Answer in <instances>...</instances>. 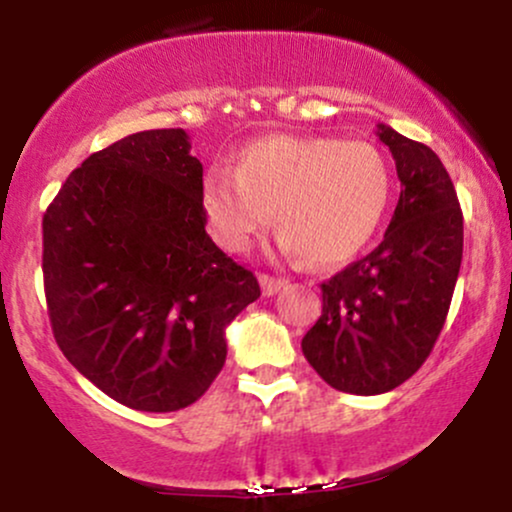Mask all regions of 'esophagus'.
Masks as SVG:
<instances>
[{
    "instance_id": "34e87169",
    "label": "esophagus",
    "mask_w": 512,
    "mask_h": 512,
    "mask_svg": "<svg viewBox=\"0 0 512 512\" xmlns=\"http://www.w3.org/2000/svg\"><path fill=\"white\" fill-rule=\"evenodd\" d=\"M286 284H289V281H286V279H276V276L260 274V286H262L264 296H274V293H279Z\"/></svg>"
}]
</instances>
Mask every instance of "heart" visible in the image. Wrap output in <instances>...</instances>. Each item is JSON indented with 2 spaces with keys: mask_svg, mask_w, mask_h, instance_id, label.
<instances>
[{
  "mask_svg": "<svg viewBox=\"0 0 512 512\" xmlns=\"http://www.w3.org/2000/svg\"><path fill=\"white\" fill-rule=\"evenodd\" d=\"M390 185V166L373 144L272 134L240 151L236 173H207L202 207L226 252H248L274 214L281 250L337 267L375 236Z\"/></svg>",
  "mask_w": 512,
  "mask_h": 512,
  "instance_id": "1",
  "label": "heart"
}]
</instances>
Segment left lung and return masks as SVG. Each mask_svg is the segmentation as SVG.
Listing matches in <instances>:
<instances>
[{
	"label": "left lung",
	"mask_w": 512,
	"mask_h": 512,
	"mask_svg": "<svg viewBox=\"0 0 512 512\" xmlns=\"http://www.w3.org/2000/svg\"><path fill=\"white\" fill-rule=\"evenodd\" d=\"M402 182L383 243L320 284L322 315L303 354L327 385L383 395L416 373L448 317L462 264V209L426 144L378 125Z\"/></svg>",
	"instance_id": "1"
}]
</instances>
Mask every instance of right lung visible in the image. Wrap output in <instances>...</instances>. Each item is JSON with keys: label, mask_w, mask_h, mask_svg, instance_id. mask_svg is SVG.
Masks as SVG:
<instances>
[{"label": "right lung", "mask_w": 512, "mask_h": 512, "mask_svg": "<svg viewBox=\"0 0 512 512\" xmlns=\"http://www.w3.org/2000/svg\"><path fill=\"white\" fill-rule=\"evenodd\" d=\"M185 129H149L72 170L43 216L50 325L115 402L178 411L226 363V327L260 284L216 248Z\"/></svg>", "instance_id": "obj_1"}]
</instances>
